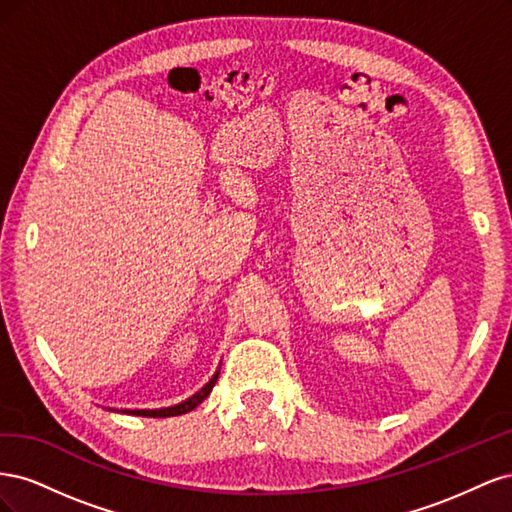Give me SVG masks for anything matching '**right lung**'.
Masks as SVG:
<instances>
[{"label": "right lung", "instance_id": "obj_1", "mask_svg": "<svg viewBox=\"0 0 512 512\" xmlns=\"http://www.w3.org/2000/svg\"><path fill=\"white\" fill-rule=\"evenodd\" d=\"M218 376H220V369L215 371V374L211 376V380L200 389L198 393H194L192 397H188L185 401H181V404H175V406H168V408H158V410H115V408H108V410H115V412H121V414H134V416H153V418H166V416H179V414H185L194 410L198 404H203L205 397L211 393V389L215 386V382H218Z\"/></svg>", "mask_w": 512, "mask_h": 512}]
</instances>
